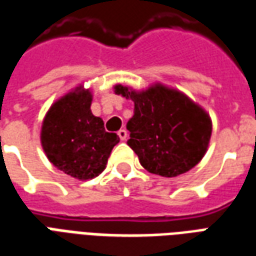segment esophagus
<instances>
[{
  "label": "esophagus",
  "mask_w": 256,
  "mask_h": 256,
  "mask_svg": "<svg viewBox=\"0 0 256 256\" xmlns=\"http://www.w3.org/2000/svg\"><path fill=\"white\" fill-rule=\"evenodd\" d=\"M118 136H119V138L122 140V141H124L126 137H128V133H126V130H124V128H120V130L118 132Z\"/></svg>",
  "instance_id": "esophagus-1"
}]
</instances>
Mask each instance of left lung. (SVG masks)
I'll return each mask as SVG.
<instances>
[{"instance_id":"obj_1","label":"left lung","mask_w":256,"mask_h":256,"mask_svg":"<svg viewBox=\"0 0 256 256\" xmlns=\"http://www.w3.org/2000/svg\"><path fill=\"white\" fill-rule=\"evenodd\" d=\"M118 94L134 101L128 145L141 166L162 177H177L202 160L211 137L208 115L177 90L154 86L136 93L116 86Z\"/></svg>"}]
</instances>
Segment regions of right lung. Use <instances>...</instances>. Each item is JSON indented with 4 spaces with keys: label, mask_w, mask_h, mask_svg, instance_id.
Instances as JSON below:
<instances>
[{
    "label": "right lung",
    "mask_w": 256,
    "mask_h": 256,
    "mask_svg": "<svg viewBox=\"0 0 256 256\" xmlns=\"http://www.w3.org/2000/svg\"><path fill=\"white\" fill-rule=\"evenodd\" d=\"M90 104L89 90L72 92L53 104L42 124L41 141L48 159L78 180L97 177L119 142L116 133L106 132L102 119L92 114Z\"/></svg>",
    "instance_id": "obj_1"
}]
</instances>
